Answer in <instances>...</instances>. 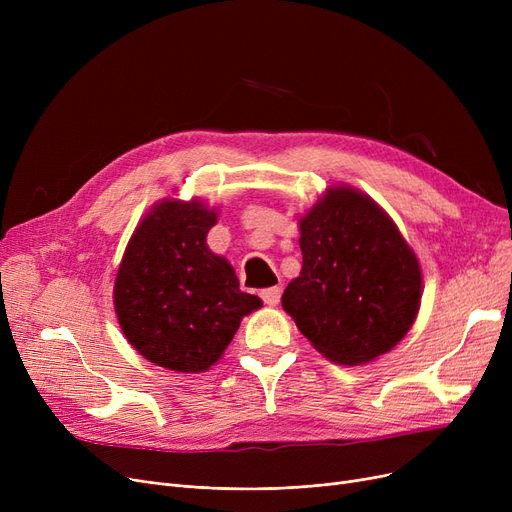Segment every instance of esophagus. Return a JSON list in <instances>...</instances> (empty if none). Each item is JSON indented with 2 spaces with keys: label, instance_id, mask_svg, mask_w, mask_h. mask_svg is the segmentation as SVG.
Wrapping results in <instances>:
<instances>
[{
  "label": "esophagus",
  "instance_id": "1",
  "mask_svg": "<svg viewBox=\"0 0 512 512\" xmlns=\"http://www.w3.org/2000/svg\"><path fill=\"white\" fill-rule=\"evenodd\" d=\"M259 297L263 299L265 305H278L280 303V297H282V288L280 286H272V288H263L259 292Z\"/></svg>",
  "mask_w": 512,
  "mask_h": 512
}]
</instances>
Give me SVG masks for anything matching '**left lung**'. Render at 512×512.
Returning <instances> with one entry per match:
<instances>
[{"label":"left lung","mask_w":512,"mask_h":512,"mask_svg":"<svg viewBox=\"0 0 512 512\" xmlns=\"http://www.w3.org/2000/svg\"><path fill=\"white\" fill-rule=\"evenodd\" d=\"M303 267L282 307L340 365L388 353L421 305V267L390 215L351 186L328 188L301 218Z\"/></svg>","instance_id":"obj_1"}]
</instances>
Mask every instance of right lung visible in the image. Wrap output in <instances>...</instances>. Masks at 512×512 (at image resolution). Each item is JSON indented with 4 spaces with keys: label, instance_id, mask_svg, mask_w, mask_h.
<instances>
[{
    "label": "right lung",
    "instance_id": "right-lung-1",
    "mask_svg": "<svg viewBox=\"0 0 512 512\" xmlns=\"http://www.w3.org/2000/svg\"><path fill=\"white\" fill-rule=\"evenodd\" d=\"M218 213L201 201L157 203L134 230L114 286L120 328L151 363L199 373L218 363L240 319L263 303L211 253Z\"/></svg>",
    "mask_w": 512,
    "mask_h": 512
}]
</instances>
